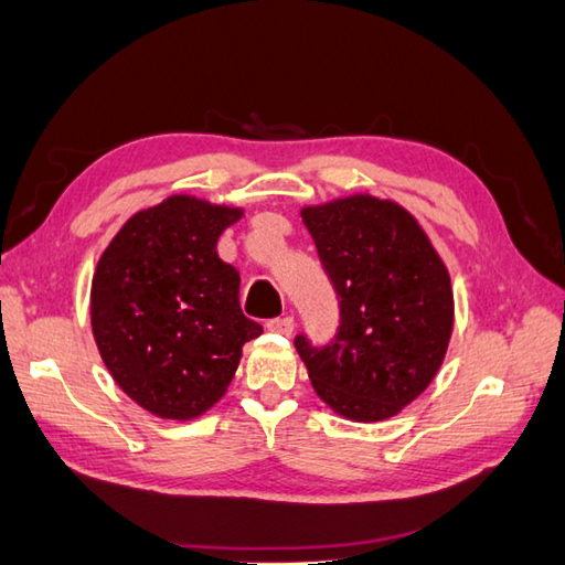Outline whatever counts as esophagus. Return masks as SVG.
Masks as SVG:
<instances>
[{"label": "esophagus", "instance_id": "obj_1", "mask_svg": "<svg viewBox=\"0 0 565 565\" xmlns=\"http://www.w3.org/2000/svg\"><path fill=\"white\" fill-rule=\"evenodd\" d=\"M266 328H269V331H274V333L291 335V333H294V318H291V316L271 318V321H266Z\"/></svg>", "mask_w": 565, "mask_h": 565}]
</instances>
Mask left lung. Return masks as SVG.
Segmentation results:
<instances>
[{"instance_id":"obj_1","label":"left lung","mask_w":565,"mask_h":565,"mask_svg":"<svg viewBox=\"0 0 565 565\" xmlns=\"http://www.w3.org/2000/svg\"><path fill=\"white\" fill-rule=\"evenodd\" d=\"M331 279L341 326L331 343L296 335L313 390L338 415L381 423L433 383L455 323L447 266L407 210L353 194L301 210Z\"/></svg>"}]
</instances>
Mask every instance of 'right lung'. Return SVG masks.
<instances>
[{
  "label": "right lung",
  "mask_w": 565,
  "mask_h": 565,
  "mask_svg": "<svg viewBox=\"0 0 565 565\" xmlns=\"http://www.w3.org/2000/svg\"><path fill=\"white\" fill-rule=\"evenodd\" d=\"M242 217L172 194L122 224L96 266L90 326L113 381L148 413L192 419L217 403L242 345L264 328L242 313L239 271L217 256Z\"/></svg>",
  "instance_id": "1"
}]
</instances>
